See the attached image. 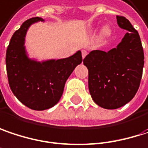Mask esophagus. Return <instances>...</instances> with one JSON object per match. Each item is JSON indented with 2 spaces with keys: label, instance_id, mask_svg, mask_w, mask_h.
Returning a JSON list of instances; mask_svg holds the SVG:
<instances>
[{
  "label": "esophagus",
  "instance_id": "1",
  "mask_svg": "<svg viewBox=\"0 0 148 148\" xmlns=\"http://www.w3.org/2000/svg\"><path fill=\"white\" fill-rule=\"evenodd\" d=\"M81 54H82V58H85L86 56L87 55V51H86V50H82V51H81Z\"/></svg>",
  "mask_w": 148,
  "mask_h": 148
}]
</instances>
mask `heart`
I'll list each match as a JSON object with an SVG mask.
<instances>
[{
    "label": "heart",
    "mask_w": 148,
    "mask_h": 148,
    "mask_svg": "<svg viewBox=\"0 0 148 148\" xmlns=\"http://www.w3.org/2000/svg\"><path fill=\"white\" fill-rule=\"evenodd\" d=\"M108 29L107 27H104L103 29H102V32H103V33H108Z\"/></svg>",
    "instance_id": "heart-1"
}]
</instances>
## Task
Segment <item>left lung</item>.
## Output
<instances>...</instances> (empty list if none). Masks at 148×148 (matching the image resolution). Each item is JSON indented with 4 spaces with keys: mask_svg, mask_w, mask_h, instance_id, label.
I'll return each instance as SVG.
<instances>
[{
    "mask_svg": "<svg viewBox=\"0 0 148 148\" xmlns=\"http://www.w3.org/2000/svg\"><path fill=\"white\" fill-rule=\"evenodd\" d=\"M118 25L127 30L121 42L108 52L91 51L84 58L88 69L90 94L98 106L116 109L135 97L144 66L141 38L130 21L117 16Z\"/></svg>",
    "mask_w": 148,
    "mask_h": 148,
    "instance_id": "left-lung-1",
    "label": "left lung"
}]
</instances>
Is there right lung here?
I'll return each mask as SVG.
<instances>
[{"label":"right lung","mask_w":148,"mask_h":148,"mask_svg":"<svg viewBox=\"0 0 148 148\" xmlns=\"http://www.w3.org/2000/svg\"><path fill=\"white\" fill-rule=\"evenodd\" d=\"M44 22L39 17L26 20L11 38L6 54L8 83L14 96L26 107L37 111L46 110L60 100L66 80L75 67L81 63V51L62 59L38 62L29 58L25 35L29 26Z\"/></svg>","instance_id":"add662e5"}]
</instances>
